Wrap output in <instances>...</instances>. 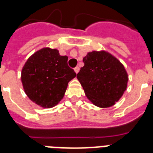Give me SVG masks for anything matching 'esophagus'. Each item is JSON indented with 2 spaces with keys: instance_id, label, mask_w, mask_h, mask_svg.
I'll return each instance as SVG.
<instances>
[{
  "instance_id": "esophagus-1",
  "label": "esophagus",
  "mask_w": 153,
  "mask_h": 153,
  "mask_svg": "<svg viewBox=\"0 0 153 153\" xmlns=\"http://www.w3.org/2000/svg\"><path fill=\"white\" fill-rule=\"evenodd\" d=\"M74 71H75L76 74H78L79 71V67H76L75 68H74Z\"/></svg>"
}]
</instances>
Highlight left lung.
<instances>
[{
    "label": "left lung",
    "instance_id": "obj_1",
    "mask_svg": "<svg viewBox=\"0 0 153 153\" xmlns=\"http://www.w3.org/2000/svg\"><path fill=\"white\" fill-rule=\"evenodd\" d=\"M83 60L76 78L86 97L98 107L113 106L127 87L129 77L123 65L105 51L89 52Z\"/></svg>",
    "mask_w": 153,
    "mask_h": 153
}]
</instances>
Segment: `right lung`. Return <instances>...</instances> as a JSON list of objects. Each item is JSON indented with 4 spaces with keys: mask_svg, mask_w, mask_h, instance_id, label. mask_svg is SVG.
I'll use <instances>...</instances> for the list:
<instances>
[{
    "mask_svg": "<svg viewBox=\"0 0 153 153\" xmlns=\"http://www.w3.org/2000/svg\"><path fill=\"white\" fill-rule=\"evenodd\" d=\"M68 56L44 47L31 55L21 71L23 88L31 101L43 108H52L63 99L68 83L76 73L67 64Z\"/></svg>",
    "mask_w": 153,
    "mask_h": 153,
    "instance_id": "obj_1",
    "label": "right lung"
}]
</instances>
